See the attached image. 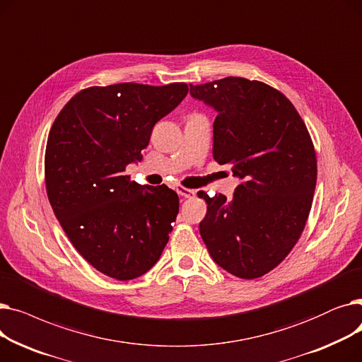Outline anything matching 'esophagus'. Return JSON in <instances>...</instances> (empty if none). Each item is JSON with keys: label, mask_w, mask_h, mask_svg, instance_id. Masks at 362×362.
Listing matches in <instances>:
<instances>
[{"label": "esophagus", "mask_w": 362, "mask_h": 362, "mask_svg": "<svg viewBox=\"0 0 362 362\" xmlns=\"http://www.w3.org/2000/svg\"><path fill=\"white\" fill-rule=\"evenodd\" d=\"M176 192H177L180 197H183V198H194V197L197 195L195 189H186V187H180V186L176 187Z\"/></svg>", "instance_id": "obj_1"}]
</instances>
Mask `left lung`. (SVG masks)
Segmentation results:
<instances>
[{
  "label": "left lung",
  "instance_id": "left-lung-1",
  "mask_svg": "<svg viewBox=\"0 0 362 362\" xmlns=\"http://www.w3.org/2000/svg\"><path fill=\"white\" fill-rule=\"evenodd\" d=\"M214 108L213 157L240 180L229 201L199 192L206 214L201 238L211 258L240 279H257L286 258L305 227L317 158L305 123L277 89L229 76L189 85Z\"/></svg>",
  "mask_w": 362,
  "mask_h": 362
}]
</instances>
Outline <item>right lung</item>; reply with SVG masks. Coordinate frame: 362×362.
<instances>
[{"label":"right lung","instance_id":"1","mask_svg":"<svg viewBox=\"0 0 362 362\" xmlns=\"http://www.w3.org/2000/svg\"><path fill=\"white\" fill-rule=\"evenodd\" d=\"M186 83H117L76 93L57 116L45 151V183L57 220L92 267L116 280L160 259L179 213L165 185L130 182L156 123L187 95Z\"/></svg>","mask_w":362,"mask_h":362}]
</instances>
